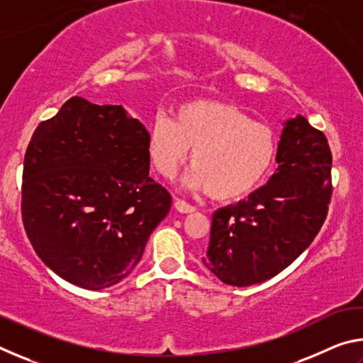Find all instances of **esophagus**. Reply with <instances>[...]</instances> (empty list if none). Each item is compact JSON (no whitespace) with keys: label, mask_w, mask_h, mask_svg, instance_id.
Wrapping results in <instances>:
<instances>
[{"label":"esophagus","mask_w":363,"mask_h":363,"mask_svg":"<svg viewBox=\"0 0 363 363\" xmlns=\"http://www.w3.org/2000/svg\"><path fill=\"white\" fill-rule=\"evenodd\" d=\"M174 206H176V210L179 211V213H194L195 211V206H192V205H189L187 201H184V200H181V199H176V201H174Z\"/></svg>","instance_id":"esophagus-1"}]
</instances>
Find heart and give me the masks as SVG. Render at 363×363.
I'll return each instance as SVG.
<instances>
[{
	"label": "heart",
	"mask_w": 363,
	"mask_h": 363,
	"mask_svg": "<svg viewBox=\"0 0 363 363\" xmlns=\"http://www.w3.org/2000/svg\"><path fill=\"white\" fill-rule=\"evenodd\" d=\"M186 184L206 190L214 200L247 196L272 168L279 152L274 130L253 121L233 104L195 99L181 104L174 120L157 115L149 128L147 153L163 179H173L186 162Z\"/></svg>",
	"instance_id": "heart-1"
}]
</instances>
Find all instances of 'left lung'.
Instances as JSON below:
<instances>
[{
    "mask_svg": "<svg viewBox=\"0 0 363 363\" xmlns=\"http://www.w3.org/2000/svg\"><path fill=\"white\" fill-rule=\"evenodd\" d=\"M331 162L323 131L301 115L286 121L270 181L213 214L205 266L233 286L261 284L290 266L327 219Z\"/></svg>",
    "mask_w": 363,
    "mask_h": 363,
    "instance_id": "left-lung-1",
    "label": "left lung"
}]
</instances>
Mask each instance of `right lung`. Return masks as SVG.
Masks as SVG:
<instances>
[{"mask_svg":"<svg viewBox=\"0 0 363 363\" xmlns=\"http://www.w3.org/2000/svg\"><path fill=\"white\" fill-rule=\"evenodd\" d=\"M147 136L121 106L78 96L36 126L23 158L22 223L59 277L102 290L138 266L173 201L149 177Z\"/></svg>","mask_w":363,"mask_h":363,"instance_id":"1","label":"right lung"}]
</instances>
